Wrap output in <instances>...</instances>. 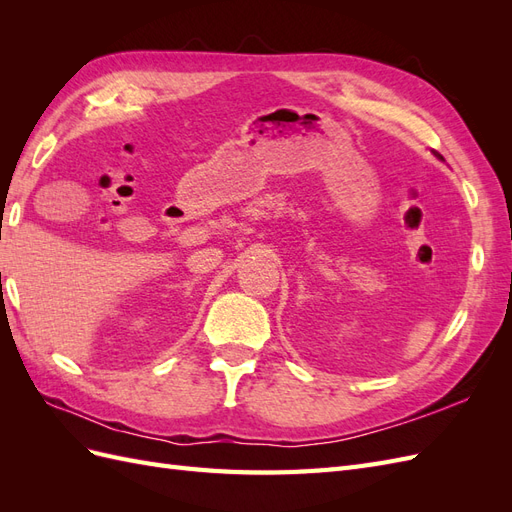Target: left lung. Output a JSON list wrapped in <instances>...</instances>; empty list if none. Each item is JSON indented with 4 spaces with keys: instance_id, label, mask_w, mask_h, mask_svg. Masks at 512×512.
I'll list each match as a JSON object with an SVG mask.
<instances>
[{
    "instance_id": "obj_1",
    "label": "left lung",
    "mask_w": 512,
    "mask_h": 512,
    "mask_svg": "<svg viewBox=\"0 0 512 512\" xmlns=\"http://www.w3.org/2000/svg\"><path fill=\"white\" fill-rule=\"evenodd\" d=\"M436 156H438V158H440V160H442V156H440V153H436Z\"/></svg>"
}]
</instances>
